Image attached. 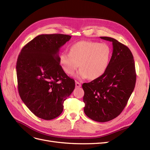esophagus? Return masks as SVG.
<instances>
[{
    "instance_id": "esophagus-1",
    "label": "esophagus",
    "mask_w": 150,
    "mask_h": 150,
    "mask_svg": "<svg viewBox=\"0 0 150 150\" xmlns=\"http://www.w3.org/2000/svg\"><path fill=\"white\" fill-rule=\"evenodd\" d=\"M81 86V84L78 82V81H76V88H80Z\"/></svg>"
}]
</instances>
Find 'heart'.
Masks as SVG:
<instances>
[{
  "instance_id": "heart-1",
  "label": "heart",
  "mask_w": 150,
  "mask_h": 150,
  "mask_svg": "<svg viewBox=\"0 0 150 150\" xmlns=\"http://www.w3.org/2000/svg\"><path fill=\"white\" fill-rule=\"evenodd\" d=\"M111 56V49L108 44L81 40L72 45L69 53H61L59 62L67 74H73L79 66L81 69L77 74V78L95 79L106 72Z\"/></svg>"
}]
</instances>
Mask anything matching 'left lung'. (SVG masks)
<instances>
[{
    "instance_id": "8db88e82",
    "label": "left lung",
    "mask_w": 150,
    "mask_h": 150,
    "mask_svg": "<svg viewBox=\"0 0 150 150\" xmlns=\"http://www.w3.org/2000/svg\"><path fill=\"white\" fill-rule=\"evenodd\" d=\"M100 38L112 42V56L101 76L83 84L84 111L90 119L106 122L115 118L124 110L134 89L137 74L129 49L115 39Z\"/></svg>"
}]
</instances>
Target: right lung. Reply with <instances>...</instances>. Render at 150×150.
<instances>
[{
  "mask_svg": "<svg viewBox=\"0 0 150 150\" xmlns=\"http://www.w3.org/2000/svg\"><path fill=\"white\" fill-rule=\"evenodd\" d=\"M71 36L61 34L38 35L22 49L16 64L18 91L22 101L40 118L59 116L63 103L73 91L75 82L59 62L60 48Z\"/></svg>",
  "mask_w": 150,
  "mask_h": 150,
  "instance_id": "obj_1",
  "label": "right lung"
}]
</instances>
